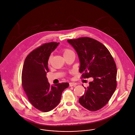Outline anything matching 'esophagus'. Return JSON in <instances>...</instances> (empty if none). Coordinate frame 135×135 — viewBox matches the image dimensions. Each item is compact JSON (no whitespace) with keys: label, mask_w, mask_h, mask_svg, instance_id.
<instances>
[{"label":"esophagus","mask_w":135,"mask_h":135,"mask_svg":"<svg viewBox=\"0 0 135 135\" xmlns=\"http://www.w3.org/2000/svg\"><path fill=\"white\" fill-rule=\"evenodd\" d=\"M77 85V84H76V83H74V82H70V83H69V85H70V86H71V87L75 86V85Z\"/></svg>","instance_id":"esophagus-1"}]
</instances>
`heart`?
Listing matches in <instances>:
<instances>
[{"label": "heart", "instance_id": "obj_1", "mask_svg": "<svg viewBox=\"0 0 135 135\" xmlns=\"http://www.w3.org/2000/svg\"><path fill=\"white\" fill-rule=\"evenodd\" d=\"M71 52H72V51L71 50H70L69 49H64L63 50V55L64 56V55H66V54H69V53H70ZM51 56H50V57L49 59V62L51 61Z\"/></svg>", "mask_w": 135, "mask_h": 135}]
</instances>
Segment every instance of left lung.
Returning <instances> with one entry per match:
<instances>
[{
	"mask_svg": "<svg viewBox=\"0 0 135 135\" xmlns=\"http://www.w3.org/2000/svg\"><path fill=\"white\" fill-rule=\"evenodd\" d=\"M68 42L78 54L82 77L93 79L89 86L84 87L79 103L90 111L99 110L108 103L116 88L117 68L113 57L105 45L95 39L82 37Z\"/></svg>",
	"mask_w": 135,
	"mask_h": 135,
	"instance_id": "obj_1",
	"label": "left lung"
}]
</instances>
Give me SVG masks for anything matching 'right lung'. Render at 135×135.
Returning <instances> with one entry per match:
<instances>
[{"mask_svg":"<svg viewBox=\"0 0 135 135\" xmlns=\"http://www.w3.org/2000/svg\"><path fill=\"white\" fill-rule=\"evenodd\" d=\"M60 43L45 44L32 51L26 58L22 72V85L29 102L37 109L49 112L60 103L62 91L68 83L51 85L46 73L51 53Z\"/></svg>","mask_w":135,"mask_h":135,"instance_id":"1","label":"right lung"}]
</instances>
